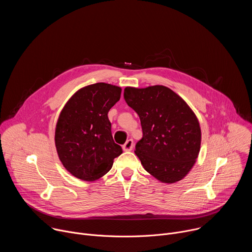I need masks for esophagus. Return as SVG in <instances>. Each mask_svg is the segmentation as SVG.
I'll return each mask as SVG.
<instances>
[{
	"label": "esophagus",
	"instance_id": "1",
	"mask_svg": "<svg viewBox=\"0 0 252 252\" xmlns=\"http://www.w3.org/2000/svg\"><path fill=\"white\" fill-rule=\"evenodd\" d=\"M132 148H133V140H132L131 138L127 139V140H126V142L125 145L123 146V150H124V151H126V152H129V151H131V150H132Z\"/></svg>",
	"mask_w": 252,
	"mask_h": 252
}]
</instances>
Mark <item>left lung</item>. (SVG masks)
I'll list each match as a JSON object with an SVG mask.
<instances>
[{
  "mask_svg": "<svg viewBox=\"0 0 252 252\" xmlns=\"http://www.w3.org/2000/svg\"><path fill=\"white\" fill-rule=\"evenodd\" d=\"M124 97L140 120L142 138L134 153L143 167L162 183L181 181L200 150L201 131L190 107L163 86L126 88Z\"/></svg>",
  "mask_w": 252,
  "mask_h": 252,
  "instance_id": "1",
  "label": "left lung"
}]
</instances>
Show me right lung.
<instances>
[{
    "instance_id": "add662e5",
    "label": "right lung",
    "mask_w": 252,
    "mask_h": 252,
    "mask_svg": "<svg viewBox=\"0 0 252 252\" xmlns=\"http://www.w3.org/2000/svg\"><path fill=\"white\" fill-rule=\"evenodd\" d=\"M121 93V88L110 84L88 86L69 98L60 115L55 134L59 158L67 171L83 181L104 175L123 153L107 117Z\"/></svg>"
}]
</instances>
